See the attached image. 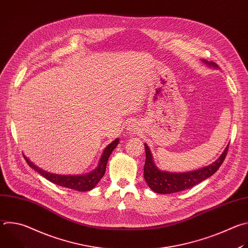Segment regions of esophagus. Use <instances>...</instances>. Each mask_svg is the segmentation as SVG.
Wrapping results in <instances>:
<instances>
[{
    "mask_svg": "<svg viewBox=\"0 0 248 248\" xmlns=\"http://www.w3.org/2000/svg\"><path fill=\"white\" fill-rule=\"evenodd\" d=\"M133 129H135V128H134V126H133L132 124H130V125L128 126V130H133Z\"/></svg>",
    "mask_w": 248,
    "mask_h": 248,
    "instance_id": "esophagus-1",
    "label": "esophagus"
}]
</instances>
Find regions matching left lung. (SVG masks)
I'll return each mask as SVG.
<instances>
[{"label": "left lung", "mask_w": 248, "mask_h": 248, "mask_svg": "<svg viewBox=\"0 0 248 248\" xmlns=\"http://www.w3.org/2000/svg\"><path fill=\"white\" fill-rule=\"evenodd\" d=\"M205 62L212 66H217L215 62ZM144 147L146 153V160L144 165V179L148 186L156 193L170 194L190 188L203 182L212 174H214L223 164L228 153L229 145L226 147L219 159L216 160L213 164L188 172H170L160 170L154 164L153 156L148 145L144 144Z\"/></svg>", "instance_id": "left-lung-1"}]
</instances>
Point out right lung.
Masks as SVG:
<instances>
[{
	"label": "right lung",
	"instance_id": "1",
	"mask_svg": "<svg viewBox=\"0 0 248 248\" xmlns=\"http://www.w3.org/2000/svg\"><path fill=\"white\" fill-rule=\"evenodd\" d=\"M119 139H115L112 143H110L107 147L105 148L102 157L100 159V162L98 164V167L92 170L91 172L87 174L82 175H62V174H56L52 172H48L39 167H37L35 164H33L27 157H24L27 164L33 169L36 170L38 173L43 175L45 179H47L49 182L63 186L66 188L75 189L78 191H89L92 188L96 186V185L100 182V180L103 178L106 171V166H107V162L109 160L110 155L112 154L113 150L116 148V146L119 144Z\"/></svg>",
	"mask_w": 248,
	"mask_h": 248
}]
</instances>
